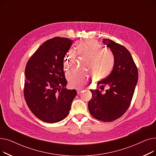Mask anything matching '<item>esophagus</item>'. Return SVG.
I'll list each match as a JSON object with an SVG mask.
<instances>
[{"label":"esophagus","mask_w":156,"mask_h":156,"mask_svg":"<svg viewBox=\"0 0 156 156\" xmlns=\"http://www.w3.org/2000/svg\"><path fill=\"white\" fill-rule=\"evenodd\" d=\"M83 90V88H81V87H78L76 88V91L78 94H80L81 91Z\"/></svg>","instance_id":"34e87169"}]
</instances>
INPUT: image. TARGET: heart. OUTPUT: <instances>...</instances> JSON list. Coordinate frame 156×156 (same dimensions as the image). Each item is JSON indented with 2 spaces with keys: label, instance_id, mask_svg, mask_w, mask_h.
Returning a JSON list of instances; mask_svg holds the SVG:
<instances>
[{
  "label": "heart",
  "instance_id": "heart-1",
  "mask_svg": "<svg viewBox=\"0 0 156 156\" xmlns=\"http://www.w3.org/2000/svg\"><path fill=\"white\" fill-rule=\"evenodd\" d=\"M78 53L87 59L85 68L90 71H80L75 69L69 71L67 79L71 87L86 83L92 77L91 72L97 78H103L111 71L114 64V56L111 51L103 48V46L92 40L81 41L76 45ZM76 54L72 49L66 54L64 65L66 70L73 67L75 61Z\"/></svg>",
  "mask_w": 156,
  "mask_h": 156
}]
</instances>
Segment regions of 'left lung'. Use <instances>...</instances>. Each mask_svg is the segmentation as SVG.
<instances>
[{"label": "left lung", "instance_id": "obj_1", "mask_svg": "<svg viewBox=\"0 0 156 156\" xmlns=\"http://www.w3.org/2000/svg\"><path fill=\"white\" fill-rule=\"evenodd\" d=\"M114 56L110 75L97 83L101 87L108 86L102 94L99 90H90L92 99L88 103L91 115L97 119L110 122L120 118L127 111L138 81V69L130 52L124 47L110 39H103Z\"/></svg>", "mask_w": 156, "mask_h": 156}]
</instances>
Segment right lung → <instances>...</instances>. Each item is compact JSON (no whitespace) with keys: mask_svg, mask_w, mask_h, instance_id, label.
I'll return each instance as SVG.
<instances>
[{"mask_svg":"<svg viewBox=\"0 0 156 156\" xmlns=\"http://www.w3.org/2000/svg\"><path fill=\"white\" fill-rule=\"evenodd\" d=\"M73 40L55 37L41 45L25 68L24 95L29 109L38 119L49 123L62 121L69 112L76 95L66 88L64 58Z\"/></svg>","mask_w":156,"mask_h":156,"instance_id":"add662e5","label":"right lung"}]
</instances>
